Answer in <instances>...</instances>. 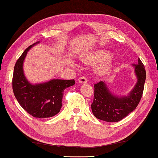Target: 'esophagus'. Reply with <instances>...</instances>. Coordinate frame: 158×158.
I'll return each mask as SVG.
<instances>
[{"instance_id":"1","label":"esophagus","mask_w":158,"mask_h":158,"mask_svg":"<svg viewBox=\"0 0 158 158\" xmlns=\"http://www.w3.org/2000/svg\"><path fill=\"white\" fill-rule=\"evenodd\" d=\"M78 81L80 83H82V84H85V83H87V79L85 78V77H80V78H79Z\"/></svg>"}]
</instances>
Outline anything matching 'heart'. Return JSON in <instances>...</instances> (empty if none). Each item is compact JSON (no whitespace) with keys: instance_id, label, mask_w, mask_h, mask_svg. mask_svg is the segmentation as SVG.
<instances>
[{"instance_id":"heart-1","label":"heart","mask_w":158,"mask_h":158,"mask_svg":"<svg viewBox=\"0 0 158 158\" xmlns=\"http://www.w3.org/2000/svg\"><path fill=\"white\" fill-rule=\"evenodd\" d=\"M112 56L113 53L109 50L101 49L81 56L80 59L83 63L89 64L100 62L95 67V73L100 76H103L109 74L113 68Z\"/></svg>"}]
</instances>
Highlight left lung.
<instances>
[{"label": "left lung", "instance_id": "left-lung-1", "mask_svg": "<svg viewBox=\"0 0 158 158\" xmlns=\"http://www.w3.org/2000/svg\"><path fill=\"white\" fill-rule=\"evenodd\" d=\"M136 83L132 90L125 96H117L110 91L105 81L94 84V97L92 110L96 118L109 122L123 119L135 110L141 98L146 79V71L143 62L133 64Z\"/></svg>", "mask_w": 158, "mask_h": 158}]
</instances>
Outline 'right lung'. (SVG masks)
Returning a JSON list of instances; mask_svg holds the SVG:
<instances>
[{"label": "right lung", "mask_w": 158, "mask_h": 158, "mask_svg": "<svg viewBox=\"0 0 158 158\" xmlns=\"http://www.w3.org/2000/svg\"><path fill=\"white\" fill-rule=\"evenodd\" d=\"M39 43L29 46L16 62L13 75V90L19 105L30 115L36 118H48L60 112L64 91L75 85V81L74 79H58L39 83L28 81L23 72V62L28 52Z\"/></svg>", "instance_id": "add662e5"}]
</instances>
